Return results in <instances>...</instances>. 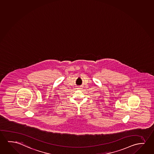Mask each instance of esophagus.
Segmentation results:
<instances>
[{"label": "esophagus", "instance_id": "34e87169", "mask_svg": "<svg viewBox=\"0 0 154 154\" xmlns=\"http://www.w3.org/2000/svg\"><path fill=\"white\" fill-rule=\"evenodd\" d=\"M78 89H80V87H78Z\"/></svg>", "mask_w": 154, "mask_h": 154}]
</instances>
